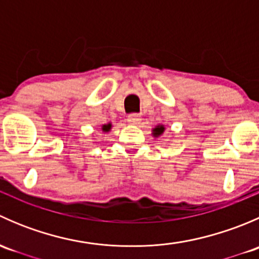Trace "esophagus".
<instances>
[{
    "label": "esophagus",
    "instance_id": "obj_1",
    "mask_svg": "<svg viewBox=\"0 0 259 259\" xmlns=\"http://www.w3.org/2000/svg\"><path fill=\"white\" fill-rule=\"evenodd\" d=\"M127 121L133 125H137L142 121V117H140L139 114H130L129 116H127Z\"/></svg>",
    "mask_w": 259,
    "mask_h": 259
}]
</instances>
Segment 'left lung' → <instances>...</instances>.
Here are the masks:
<instances>
[{"instance_id":"obj_1","label":"left lung","mask_w":259,"mask_h":259,"mask_svg":"<svg viewBox=\"0 0 259 259\" xmlns=\"http://www.w3.org/2000/svg\"><path fill=\"white\" fill-rule=\"evenodd\" d=\"M164 133V126L163 125H158L156 127H154L153 129V135L154 137H160L161 134Z\"/></svg>"}]
</instances>
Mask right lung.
Returning <instances> with one entry per match:
<instances>
[{
  "mask_svg": "<svg viewBox=\"0 0 259 259\" xmlns=\"http://www.w3.org/2000/svg\"><path fill=\"white\" fill-rule=\"evenodd\" d=\"M101 129H103V132H105V133L110 132V129H111V124H110V122H109V124L103 125V127H101Z\"/></svg>",
  "mask_w": 259,
  "mask_h": 259,
  "instance_id": "obj_1",
  "label": "right lung"
}]
</instances>
